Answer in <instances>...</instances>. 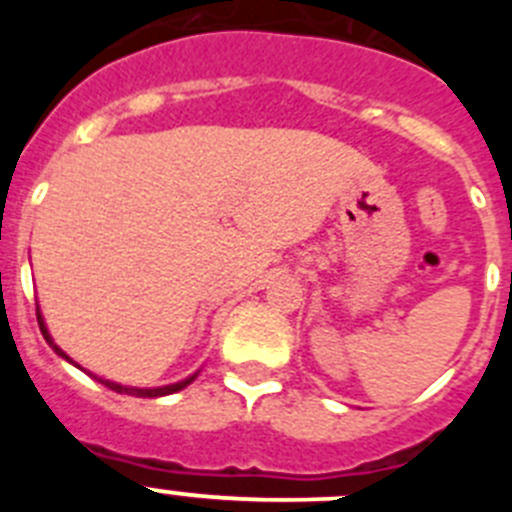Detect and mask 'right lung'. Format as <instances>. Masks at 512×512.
<instances>
[{
  "instance_id": "add662e5",
  "label": "right lung",
  "mask_w": 512,
  "mask_h": 512,
  "mask_svg": "<svg viewBox=\"0 0 512 512\" xmlns=\"http://www.w3.org/2000/svg\"><path fill=\"white\" fill-rule=\"evenodd\" d=\"M38 325H40V333H43V338L45 341H48V346L53 348V351H56L58 356H61V359H66V361H71L69 356L63 354L61 348L56 346V341H53L51 338V333H48V328H45V320H43V315H40V307H38ZM71 364H76V361H71ZM79 366V364H76ZM194 377H197V374H192V377H187V379H182V382H176V384H166V387H151V390H140V387H125V384H117V382H110V379H102V377H94V379H99V382L104 384V387H110V390H115V392H125V395H135V397H164V395H174V392H179V390H184V387H187V384H192L194 382Z\"/></svg>"
}]
</instances>
